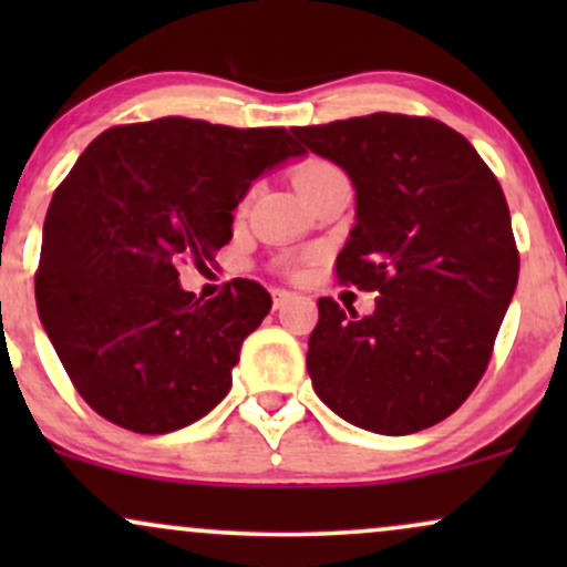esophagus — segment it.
I'll return each instance as SVG.
<instances>
[{
	"mask_svg": "<svg viewBox=\"0 0 567 567\" xmlns=\"http://www.w3.org/2000/svg\"><path fill=\"white\" fill-rule=\"evenodd\" d=\"M271 298H275V309H282V306L292 298V292L285 290V288H275V290H271Z\"/></svg>",
	"mask_w": 567,
	"mask_h": 567,
	"instance_id": "34e87169",
	"label": "esophagus"
}]
</instances>
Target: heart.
<instances>
[{
	"instance_id": "b5f03b06",
	"label": "heart",
	"mask_w": 567,
	"mask_h": 567,
	"mask_svg": "<svg viewBox=\"0 0 567 567\" xmlns=\"http://www.w3.org/2000/svg\"><path fill=\"white\" fill-rule=\"evenodd\" d=\"M330 171H336L333 162L328 159H320V157H309L303 162H298L296 167H292V184L298 186V192H306L311 184H317V181L322 178V175H328ZM288 271H296L298 264L296 261H288Z\"/></svg>"
}]
</instances>
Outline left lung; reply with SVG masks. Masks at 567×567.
Returning <instances> with one entry per match:
<instances>
[{
    "mask_svg": "<svg viewBox=\"0 0 567 567\" xmlns=\"http://www.w3.org/2000/svg\"><path fill=\"white\" fill-rule=\"evenodd\" d=\"M292 133L357 188L338 282L379 292L370 317L317 301L311 386L368 432L400 437L440 424L485 375L517 288L519 252L496 175L432 116L379 112Z\"/></svg>",
    "mask_w": 567,
    "mask_h": 567,
    "instance_id": "8db88e82",
    "label": "left lung"
}]
</instances>
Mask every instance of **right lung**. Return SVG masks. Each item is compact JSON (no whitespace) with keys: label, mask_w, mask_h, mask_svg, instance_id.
I'll return each instance as SVG.
<instances>
[{"label":"right lung","mask_w":567,"mask_h":567,"mask_svg":"<svg viewBox=\"0 0 567 567\" xmlns=\"http://www.w3.org/2000/svg\"><path fill=\"white\" fill-rule=\"evenodd\" d=\"M303 148L285 127L162 116L101 133L55 188L34 275L39 320L82 400L112 424L167 434L229 394L271 296L231 279L210 301L181 288L231 239L234 207Z\"/></svg>","instance_id":"right-lung-1"}]
</instances>
